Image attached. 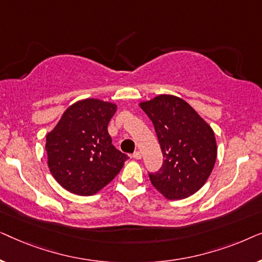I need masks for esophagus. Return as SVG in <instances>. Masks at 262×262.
<instances>
[{"instance_id":"1","label":"esophagus","mask_w":262,"mask_h":262,"mask_svg":"<svg viewBox=\"0 0 262 262\" xmlns=\"http://www.w3.org/2000/svg\"><path fill=\"white\" fill-rule=\"evenodd\" d=\"M134 159H136V160H141L142 159V154H141V151H135L134 152Z\"/></svg>"}]
</instances>
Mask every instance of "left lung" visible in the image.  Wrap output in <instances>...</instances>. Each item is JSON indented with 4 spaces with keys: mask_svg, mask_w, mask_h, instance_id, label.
<instances>
[{
    "mask_svg": "<svg viewBox=\"0 0 262 262\" xmlns=\"http://www.w3.org/2000/svg\"><path fill=\"white\" fill-rule=\"evenodd\" d=\"M155 127L163 164L149 178L169 200L194 194L209 179L217 159V143L209 124L185 100L161 94L139 103Z\"/></svg>",
    "mask_w": 262,
    "mask_h": 262,
    "instance_id": "8db88e82",
    "label": "left lung"
}]
</instances>
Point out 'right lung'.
Here are the masks:
<instances>
[{"instance_id": "obj_1", "label": "right lung", "mask_w": 262, "mask_h": 262, "mask_svg": "<svg viewBox=\"0 0 262 262\" xmlns=\"http://www.w3.org/2000/svg\"><path fill=\"white\" fill-rule=\"evenodd\" d=\"M116 112V103L80 100L68 107L46 135L50 171L64 189L77 195H93L123 168L127 155L114 148L107 131Z\"/></svg>"}]
</instances>
